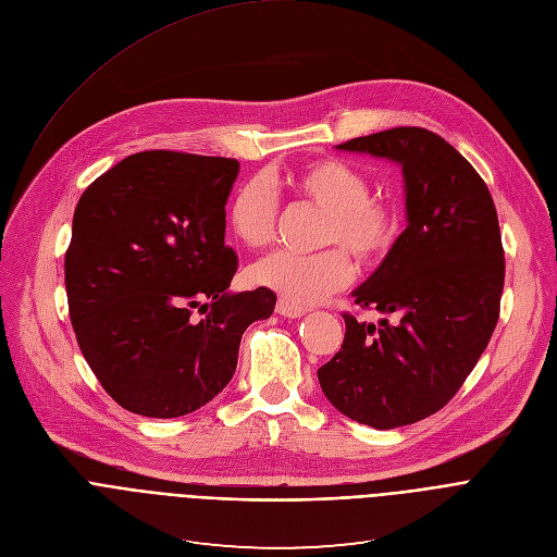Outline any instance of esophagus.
Returning <instances> with one entry per match:
<instances>
[{
    "mask_svg": "<svg viewBox=\"0 0 557 557\" xmlns=\"http://www.w3.org/2000/svg\"><path fill=\"white\" fill-rule=\"evenodd\" d=\"M275 309H277V313L284 315V318H302V315L307 313L305 307L293 305V302H288V300H284V298L277 300V307H275Z\"/></svg>",
    "mask_w": 557,
    "mask_h": 557,
    "instance_id": "obj_1",
    "label": "esophagus"
}]
</instances>
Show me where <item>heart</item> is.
Here are the masks:
<instances>
[{
	"label": "heart",
	"mask_w": 557,
	"mask_h": 557,
	"mask_svg": "<svg viewBox=\"0 0 557 557\" xmlns=\"http://www.w3.org/2000/svg\"><path fill=\"white\" fill-rule=\"evenodd\" d=\"M282 185L298 201L324 210L320 244L333 248L313 255L275 250L250 269L257 286L298 307L313 305L354 280L347 251L369 271L379 269L398 246L403 210L392 199L374 197L372 181L360 168L326 157L286 172ZM277 214V195L257 178L242 183L228 203L231 231L248 248H262L273 239Z\"/></svg>",
	"instance_id": "1"
}]
</instances>
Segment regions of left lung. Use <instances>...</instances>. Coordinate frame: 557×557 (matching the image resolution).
Wrapping results in <instances>:
<instances>
[{
	"mask_svg": "<svg viewBox=\"0 0 557 557\" xmlns=\"http://www.w3.org/2000/svg\"><path fill=\"white\" fill-rule=\"evenodd\" d=\"M341 150L403 165L407 228L389 259L354 290L381 324L345 318L338 354L318 369L345 417L392 430L438 412L459 392L499 320L504 246L486 181L423 127L351 138Z\"/></svg>",
	"mask_w": 557,
	"mask_h": 557,
	"instance_id": "1",
	"label": "left lung"
}]
</instances>
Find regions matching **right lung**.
<instances>
[{
	"mask_svg": "<svg viewBox=\"0 0 557 557\" xmlns=\"http://www.w3.org/2000/svg\"><path fill=\"white\" fill-rule=\"evenodd\" d=\"M237 172L235 159L147 150L100 174L73 212L71 324L102 389L134 414L199 410L231 383L248 324L275 309L264 286L226 290L237 252L224 244V206Z\"/></svg>",
	"mask_w": 557,
	"mask_h": 557,
	"instance_id": "add662e5",
	"label": "right lung"
}]
</instances>
